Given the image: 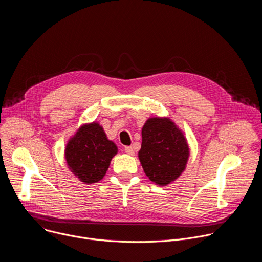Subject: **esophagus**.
I'll list each match as a JSON object with an SVG mask.
<instances>
[{
    "mask_svg": "<svg viewBox=\"0 0 262 262\" xmlns=\"http://www.w3.org/2000/svg\"><path fill=\"white\" fill-rule=\"evenodd\" d=\"M125 152L129 156H135V150H134V148L132 146H126L125 147Z\"/></svg>",
    "mask_w": 262,
    "mask_h": 262,
    "instance_id": "34e87169",
    "label": "esophagus"
}]
</instances>
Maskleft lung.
<instances>
[{
	"instance_id": "1",
	"label": "left lung",
	"mask_w": 262,
	"mask_h": 262,
	"mask_svg": "<svg viewBox=\"0 0 262 262\" xmlns=\"http://www.w3.org/2000/svg\"><path fill=\"white\" fill-rule=\"evenodd\" d=\"M139 160L146 176L158 185L175 181L185 170L190 146L184 133L169 117H150L142 127Z\"/></svg>"
}]
</instances>
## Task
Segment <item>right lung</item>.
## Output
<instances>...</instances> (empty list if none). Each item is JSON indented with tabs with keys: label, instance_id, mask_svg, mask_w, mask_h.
Masks as SVG:
<instances>
[{
	"label": "right lung",
	"instance_id": "obj_1",
	"mask_svg": "<svg viewBox=\"0 0 262 262\" xmlns=\"http://www.w3.org/2000/svg\"><path fill=\"white\" fill-rule=\"evenodd\" d=\"M117 154V145L107 139L97 121L82 124L68 139L64 150L67 168L86 184L101 180Z\"/></svg>",
	"mask_w": 262,
	"mask_h": 262
}]
</instances>
